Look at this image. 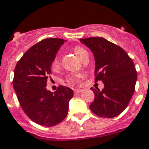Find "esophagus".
I'll return each instance as SVG.
<instances>
[{
	"label": "esophagus",
	"instance_id": "34e87169",
	"mask_svg": "<svg viewBox=\"0 0 149 149\" xmlns=\"http://www.w3.org/2000/svg\"><path fill=\"white\" fill-rule=\"evenodd\" d=\"M82 91H83V90H82V89H76L74 90V93H75V94L80 93H81Z\"/></svg>",
	"mask_w": 149,
	"mask_h": 149
}]
</instances>
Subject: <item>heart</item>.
Instances as JSON below:
<instances>
[{
    "label": "heart",
    "instance_id": "obj_1",
    "mask_svg": "<svg viewBox=\"0 0 149 149\" xmlns=\"http://www.w3.org/2000/svg\"><path fill=\"white\" fill-rule=\"evenodd\" d=\"M74 52L75 53V55L78 56V57L81 60V58L83 57L85 55L88 54V52H86V49H84L83 48H81L80 46H76L74 48ZM59 63V61H58L57 58H56L53 61V66H56ZM81 78V75L80 74H76V75H71L70 77L68 78V82L69 84H74L79 82V79Z\"/></svg>",
    "mask_w": 149,
    "mask_h": 149
}]
</instances>
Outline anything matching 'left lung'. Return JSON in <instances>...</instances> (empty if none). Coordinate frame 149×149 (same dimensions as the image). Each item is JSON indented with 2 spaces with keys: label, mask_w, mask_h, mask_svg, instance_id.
<instances>
[{
  "label": "left lung",
  "mask_w": 149,
  "mask_h": 149,
  "mask_svg": "<svg viewBox=\"0 0 149 149\" xmlns=\"http://www.w3.org/2000/svg\"><path fill=\"white\" fill-rule=\"evenodd\" d=\"M80 42L94 56L96 81L101 80L102 90L91 88L95 95L89 108L95 115L113 118L123 111L134 93L137 71L133 60L121 47L104 38H87Z\"/></svg>",
  "instance_id": "8db88e82"
}]
</instances>
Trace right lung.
Here are the masks:
<instances>
[{
  "label": "right lung",
  "mask_w": 149,
  "mask_h": 149,
  "mask_svg": "<svg viewBox=\"0 0 149 149\" xmlns=\"http://www.w3.org/2000/svg\"><path fill=\"white\" fill-rule=\"evenodd\" d=\"M65 41L44 39L28 49L15 66L13 88L20 106L30 119L41 126L50 127L61 123L73 97L69 87L60 86L55 93L46 88L52 62Z\"/></svg>",
  "instance_id": "right-lung-1"
}]
</instances>
